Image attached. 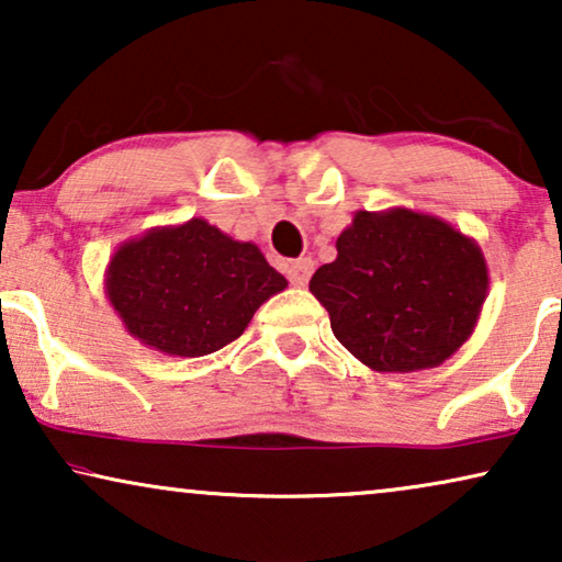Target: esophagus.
<instances>
[{
  "label": "esophagus",
  "mask_w": 562,
  "mask_h": 562,
  "mask_svg": "<svg viewBox=\"0 0 562 562\" xmlns=\"http://www.w3.org/2000/svg\"><path fill=\"white\" fill-rule=\"evenodd\" d=\"M312 271H314L312 258H299V260H294V263L286 266V276H289V281L294 283V286H306V281H310Z\"/></svg>",
  "instance_id": "1"
}]
</instances>
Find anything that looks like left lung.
Instances as JSON below:
<instances>
[{"label":"left lung","mask_w":562,"mask_h":562,"mask_svg":"<svg viewBox=\"0 0 562 562\" xmlns=\"http://www.w3.org/2000/svg\"><path fill=\"white\" fill-rule=\"evenodd\" d=\"M310 291L360 363L414 373L445 363L473 335L488 266L473 237L435 214L358 210Z\"/></svg>","instance_id":"left-lung-1"}]
</instances>
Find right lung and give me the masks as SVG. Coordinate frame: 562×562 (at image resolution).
I'll return each instance as SVG.
<instances>
[{"label": "right lung", "mask_w": 562, "mask_h": 562, "mask_svg": "<svg viewBox=\"0 0 562 562\" xmlns=\"http://www.w3.org/2000/svg\"><path fill=\"white\" fill-rule=\"evenodd\" d=\"M104 291L122 325L145 348L202 358L237 340L252 314L289 281L258 245L191 217L122 243Z\"/></svg>", "instance_id": "add662e5"}]
</instances>
